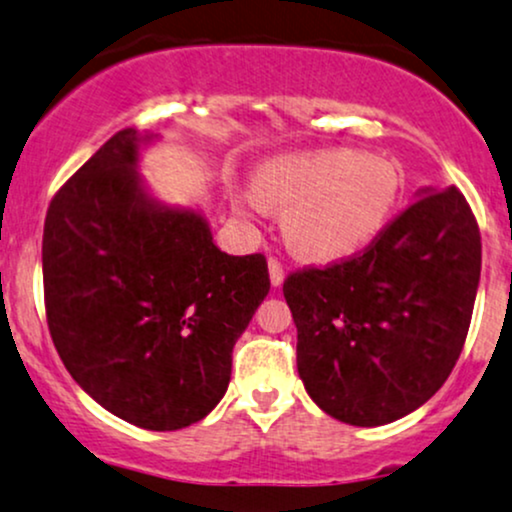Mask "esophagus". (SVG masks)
<instances>
[{"instance_id":"1","label":"esophagus","mask_w":512,"mask_h":512,"mask_svg":"<svg viewBox=\"0 0 512 512\" xmlns=\"http://www.w3.org/2000/svg\"><path fill=\"white\" fill-rule=\"evenodd\" d=\"M269 279H272V286L284 284V264H281L276 257H269Z\"/></svg>"}]
</instances>
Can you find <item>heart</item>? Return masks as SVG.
<instances>
[{
  "label": "heart",
  "mask_w": 512,
  "mask_h": 512,
  "mask_svg": "<svg viewBox=\"0 0 512 512\" xmlns=\"http://www.w3.org/2000/svg\"><path fill=\"white\" fill-rule=\"evenodd\" d=\"M255 191L236 199L243 209H286L284 231L310 260L354 255L390 221L399 175L390 161L356 149L281 156L257 170Z\"/></svg>",
  "instance_id": "b5f03b06"
}]
</instances>
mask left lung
Instances as JSON below:
<instances>
[{"label": "left lung", "mask_w": 512, "mask_h": 512, "mask_svg": "<svg viewBox=\"0 0 512 512\" xmlns=\"http://www.w3.org/2000/svg\"><path fill=\"white\" fill-rule=\"evenodd\" d=\"M479 272V223L448 187L414 199L361 252L286 276L298 375L317 407L383 426L428 402L462 354Z\"/></svg>", "instance_id": "left-lung-1"}]
</instances>
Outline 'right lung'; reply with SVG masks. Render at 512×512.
Segmentation results:
<instances>
[{
  "mask_svg": "<svg viewBox=\"0 0 512 512\" xmlns=\"http://www.w3.org/2000/svg\"><path fill=\"white\" fill-rule=\"evenodd\" d=\"M137 146V129H120L52 197L45 315L64 368L101 407L175 431L226 395L269 269L262 252H221L195 211L156 207L134 170Z\"/></svg>",
  "mask_w": 512,
  "mask_h": 512,
  "instance_id": "obj_1",
  "label": "right lung"
}]
</instances>
